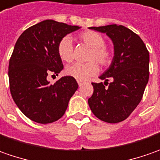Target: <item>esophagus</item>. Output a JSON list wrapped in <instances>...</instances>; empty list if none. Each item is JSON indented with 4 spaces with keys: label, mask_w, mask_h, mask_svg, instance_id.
Returning a JSON list of instances; mask_svg holds the SVG:
<instances>
[{
    "label": "esophagus",
    "mask_w": 160,
    "mask_h": 160,
    "mask_svg": "<svg viewBox=\"0 0 160 160\" xmlns=\"http://www.w3.org/2000/svg\"><path fill=\"white\" fill-rule=\"evenodd\" d=\"M78 84H79V86H81L84 84V81H82V80H78Z\"/></svg>",
    "instance_id": "1"
}]
</instances>
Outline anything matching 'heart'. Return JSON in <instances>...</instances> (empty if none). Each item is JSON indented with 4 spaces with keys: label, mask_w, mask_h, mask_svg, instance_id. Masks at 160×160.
<instances>
[{
    "label": "heart",
    "mask_w": 160,
    "mask_h": 160,
    "mask_svg": "<svg viewBox=\"0 0 160 160\" xmlns=\"http://www.w3.org/2000/svg\"><path fill=\"white\" fill-rule=\"evenodd\" d=\"M79 39L87 46L91 48L88 55V63H76L69 65L65 69V73L78 80H86L99 72L96 62L101 66L106 67L112 63V51L106 47L103 36L95 31H86L79 35ZM58 54L63 62L71 63L73 58V43L70 36L63 37L58 44Z\"/></svg>",
    "instance_id": "1"
}]
</instances>
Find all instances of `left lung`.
<instances>
[{"label":"left lung","mask_w":160,"mask_h":160,"mask_svg":"<svg viewBox=\"0 0 160 160\" xmlns=\"http://www.w3.org/2000/svg\"><path fill=\"white\" fill-rule=\"evenodd\" d=\"M89 29L105 32L113 42L114 58L100 76L104 85L92 82L94 92L88 102L95 116L107 123H118L129 117L141 102L149 80L150 55L145 44L123 25H109ZM109 78L112 82H108Z\"/></svg>","instance_id":"left-lung-1"}]
</instances>
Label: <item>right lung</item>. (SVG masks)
<instances>
[{"label": "right lung", "instance_id": "add662e5", "mask_svg": "<svg viewBox=\"0 0 160 160\" xmlns=\"http://www.w3.org/2000/svg\"><path fill=\"white\" fill-rule=\"evenodd\" d=\"M80 29L54 20H44L19 36L9 59L10 94L17 106L31 120L48 124L63 116L78 89L74 78L64 76L50 84L48 76L63 70L58 44L68 33Z\"/></svg>", "mask_w": 160, "mask_h": 160}]
</instances>
